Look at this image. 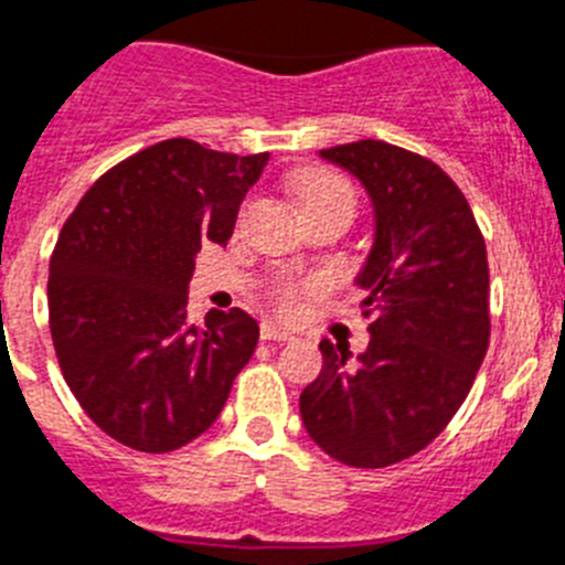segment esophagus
I'll use <instances>...</instances> for the list:
<instances>
[{
  "label": "esophagus",
  "mask_w": 565,
  "mask_h": 565,
  "mask_svg": "<svg viewBox=\"0 0 565 565\" xmlns=\"http://www.w3.org/2000/svg\"><path fill=\"white\" fill-rule=\"evenodd\" d=\"M260 339L264 341H292L296 335L287 333V330H281V327H275V324H260Z\"/></svg>",
  "instance_id": "34e87169"
}]
</instances>
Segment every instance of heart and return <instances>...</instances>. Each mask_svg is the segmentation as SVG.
<instances>
[{"label": "heart", "mask_w": 565, "mask_h": 565, "mask_svg": "<svg viewBox=\"0 0 565 565\" xmlns=\"http://www.w3.org/2000/svg\"><path fill=\"white\" fill-rule=\"evenodd\" d=\"M327 201H353V194H350V186L341 178L330 172H316L307 174L301 180V186H298V206L307 210V206H316V203H327ZM310 290L305 284H284L275 290V307L284 316H296L301 310V296Z\"/></svg>", "instance_id": "1"}]
</instances>
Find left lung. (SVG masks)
Here are the masks:
<instances>
[{
    "instance_id": "left-lung-1",
    "label": "left lung",
    "mask_w": 565,
    "mask_h": 565,
    "mask_svg": "<svg viewBox=\"0 0 565 565\" xmlns=\"http://www.w3.org/2000/svg\"><path fill=\"white\" fill-rule=\"evenodd\" d=\"M373 203V246L355 287L371 344L321 341L301 419L321 451L353 468L414 457L457 414L491 335L488 255L466 194L428 158L382 140L321 149Z\"/></svg>"
}]
</instances>
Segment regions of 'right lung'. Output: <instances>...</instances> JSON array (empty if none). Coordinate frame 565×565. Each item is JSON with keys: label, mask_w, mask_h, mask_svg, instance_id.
<instances>
[{"label": "right lung", "mask_w": 565, "mask_h": 565, "mask_svg": "<svg viewBox=\"0 0 565 565\" xmlns=\"http://www.w3.org/2000/svg\"><path fill=\"white\" fill-rule=\"evenodd\" d=\"M264 154H226L174 137L122 160L65 221L49 269L60 371L97 428L166 454L210 428L255 353L244 310L186 319L201 244H226Z\"/></svg>", "instance_id": "add662e5"}]
</instances>
